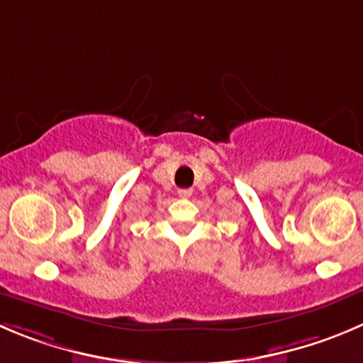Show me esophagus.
<instances>
[{
	"label": "esophagus",
	"mask_w": 363,
	"mask_h": 363,
	"mask_svg": "<svg viewBox=\"0 0 363 363\" xmlns=\"http://www.w3.org/2000/svg\"><path fill=\"white\" fill-rule=\"evenodd\" d=\"M178 196H179V198H184V199L191 198V196H192V189H179Z\"/></svg>",
	"instance_id": "34e87169"
}]
</instances>
